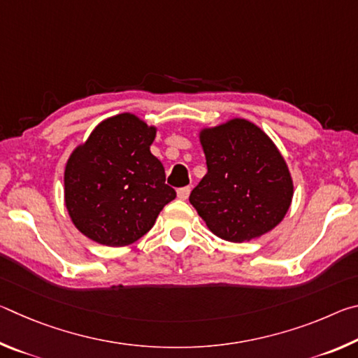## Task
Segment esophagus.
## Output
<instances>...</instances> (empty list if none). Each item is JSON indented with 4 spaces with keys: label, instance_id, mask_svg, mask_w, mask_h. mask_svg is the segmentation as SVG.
Segmentation results:
<instances>
[{
    "label": "esophagus",
    "instance_id": "obj_1",
    "mask_svg": "<svg viewBox=\"0 0 358 358\" xmlns=\"http://www.w3.org/2000/svg\"><path fill=\"white\" fill-rule=\"evenodd\" d=\"M189 192H191V187L185 186V187H180V189L177 191V196H178V199H181V201H186V199L189 197Z\"/></svg>",
    "mask_w": 358,
    "mask_h": 358
}]
</instances>
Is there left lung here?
I'll list each match as a JSON object with an SVG mask.
<instances>
[{"label": "left lung", "instance_id": "obj_1", "mask_svg": "<svg viewBox=\"0 0 358 358\" xmlns=\"http://www.w3.org/2000/svg\"><path fill=\"white\" fill-rule=\"evenodd\" d=\"M208 172L189 202L208 229L234 243L270 232L286 216L294 185L284 157L265 132L235 118L201 132Z\"/></svg>", "mask_w": 358, "mask_h": 358}]
</instances>
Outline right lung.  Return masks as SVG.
<instances>
[{
	"label": "right lung",
	"mask_w": 358,
	"mask_h": 358,
	"mask_svg": "<svg viewBox=\"0 0 358 358\" xmlns=\"http://www.w3.org/2000/svg\"><path fill=\"white\" fill-rule=\"evenodd\" d=\"M156 128L121 113L96 126L72 151L64 171V202L74 226L107 246H126L153 227L177 197L151 155Z\"/></svg>",
	"instance_id": "right-lung-1"
}]
</instances>
